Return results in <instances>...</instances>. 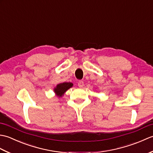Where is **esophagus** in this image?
I'll return each instance as SVG.
<instances>
[{"instance_id": "34e87169", "label": "esophagus", "mask_w": 153, "mask_h": 153, "mask_svg": "<svg viewBox=\"0 0 153 153\" xmlns=\"http://www.w3.org/2000/svg\"><path fill=\"white\" fill-rule=\"evenodd\" d=\"M84 85V83L83 81H79V82H78V86L79 87H83Z\"/></svg>"}]
</instances>
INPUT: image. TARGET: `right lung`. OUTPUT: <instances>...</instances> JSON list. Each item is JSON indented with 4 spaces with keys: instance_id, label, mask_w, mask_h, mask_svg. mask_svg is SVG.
<instances>
[{
    "instance_id": "1",
    "label": "right lung",
    "mask_w": 153,
    "mask_h": 153,
    "mask_svg": "<svg viewBox=\"0 0 153 153\" xmlns=\"http://www.w3.org/2000/svg\"><path fill=\"white\" fill-rule=\"evenodd\" d=\"M74 84L71 82H64L58 83L54 88V92L58 97H62L64 96V93L71 87H72Z\"/></svg>"
}]
</instances>
